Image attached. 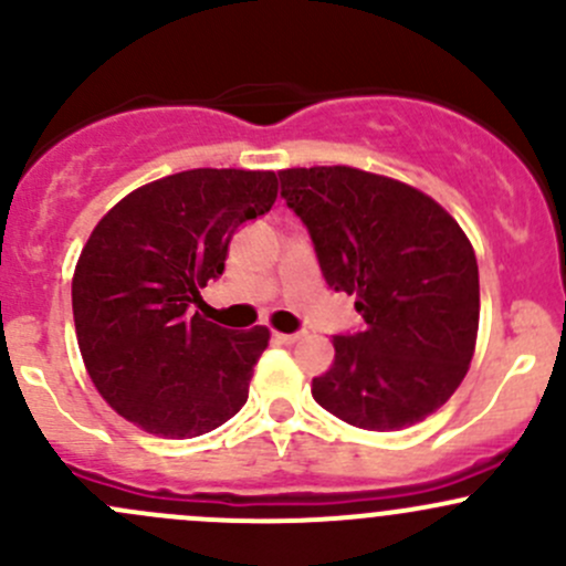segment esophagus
Listing matches in <instances>:
<instances>
[{
	"label": "esophagus",
	"mask_w": 566,
	"mask_h": 566,
	"mask_svg": "<svg viewBox=\"0 0 566 566\" xmlns=\"http://www.w3.org/2000/svg\"><path fill=\"white\" fill-rule=\"evenodd\" d=\"M273 339H276L279 345H295V342L301 339V334H282V331H273Z\"/></svg>",
	"instance_id": "esophagus-1"
}]
</instances>
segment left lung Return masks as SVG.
Segmentation results:
<instances>
[{"label":"left lung","mask_w":566,"mask_h":566,"mask_svg":"<svg viewBox=\"0 0 566 566\" xmlns=\"http://www.w3.org/2000/svg\"><path fill=\"white\" fill-rule=\"evenodd\" d=\"M279 177L328 287L356 295L367 323L334 336V364L312 380V397L375 432L436 413L476 350L479 265L462 227L424 191L386 175L298 167Z\"/></svg>","instance_id":"1"}]
</instances>
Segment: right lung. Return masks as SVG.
<instances>
[{
  "label": "right lung",
  "mask_w": 566,
  "mask_h": 566,
  "mask_svg": "<svg viewBox=\"0 0 566 566\" xmlns=\"http://www.w3.org/2000/svg\"><path fill=\"white\" fill-rule=\"evenodd\" d=\"M276 172L188 169L119 199L78 254L73 323L101 397L150 436L197 438L249 399L271 331L191 312L243 221L276 202Z\"/></svg>",
  "instance_id": "add662e5"
}]
</instances>
